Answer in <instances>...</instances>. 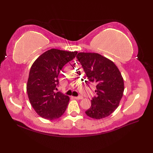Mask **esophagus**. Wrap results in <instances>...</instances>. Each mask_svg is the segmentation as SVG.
<instances>
[{
	"instance_id": "esophagus-1",
	"label": "esophagus",
	"mask_w": 153,
	"mask_h": 153,
	"mask_svg": "<svg viewBox=\"0 0 153 153\" xmlns=\"http://www.w3.org/2000/svg\"><path fill=\"white\" fill-rule=\"evenodd\" d=\"M74 98L75 99H77V100H80V99H82L83 97L82 96H79V97H74Z\"/></svg>"
}]
</instances>
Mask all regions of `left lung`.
Here are the masks:
<instances>
[{
    "mask_svg": "<svg viewBox=\"0 0 153 153\" xmlns=\"http://www.w3.org/2000/svg\"><path fill=\"white\" fill-rule=\"evenodd\" d=\"M77 60L82 65L89 82L96 84L97 97L85 112L93 119L110 116L118 108L124 91L122 76L116 64L98 53H79Z\"/></svg>",
    "mask_w": 153,
    "mask_h": 153,
    "instance_id": "left-lung-1",
    "label": "left lung"
}]
</instances>
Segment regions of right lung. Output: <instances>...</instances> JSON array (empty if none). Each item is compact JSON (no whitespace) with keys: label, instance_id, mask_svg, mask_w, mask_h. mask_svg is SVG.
Returning <instances> with one entry per match:
<instances>
[{"label":"right lung","instance_id":"obj_1","mask_svg":"<svg viewBox=\"0 0 153 153\" xmlns=\"http://www.w3.org/2000/svg\"><path fill=\"white\" fill-rule=\"evenodd\" d=\"M77 51L52 48L39 56L32 64L27 83L29 100L39 116L47 120L59 118L66 111L70 97L55 93L58 76L63 66L73 60Z\"/></svg>","mask_w":153,"mask_h":153}]
</instances>
